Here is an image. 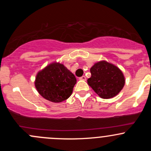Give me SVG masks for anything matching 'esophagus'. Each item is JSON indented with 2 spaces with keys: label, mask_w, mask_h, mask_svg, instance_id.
I'll return each mask as SVG.
<instances>
[{
  "label": "esophagus",
  "mask_w": 151,
  "mask_h": 151,
  "mask_svg": "<svg viewBox=\"0 0 151 151\" xmlns=\"http://www.w3.org/2000/svg\"><path fill=\"white\" fill-rule=\"evenodd\" d=\"M80 80H86V77H85V76H82L81 77H80Z\"/></svg>",
  "instance_id": "obj_1"
}]
</instances>
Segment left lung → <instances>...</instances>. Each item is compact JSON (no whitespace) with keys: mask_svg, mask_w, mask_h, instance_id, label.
Segmentation results:
<instances>
[{"mask_svg":"<svg viewBox=\"0 0 151 151\" xmlns=\"http://www.w3.org/2000/svg\"><path fill=\"white\" fill-rule=\"evenodd\" d=\"M91 77L88 84L102 99L115 96L123 89L125 78L122 71L115 65L102 60L91 68Z\"/></svg>","mask_w":151,"mask_h":151,"instance_id":"1","label":"left lung"}]
</instances>
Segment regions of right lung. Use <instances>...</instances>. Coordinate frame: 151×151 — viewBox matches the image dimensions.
I'll list each match as a JSON object with an SVG mask.
<instances>
[{
  "instance_id": "add662e5",
  "label": "right lung",
  "mask_w": 151,
  "mask_h": 151,
  "mask_svg": "<svg viewBox=\"0 0 151 151\" xmlns=\"http://www.w3.org/2000/svg\"><path fill=\"white\" fill-rule=\"evenodd\" d=\"M76 83L75 76L66 67L60 63H52L39 71L35 86L45 99L58 103L71 95Z\"/></svg>"
}]
</instances>
